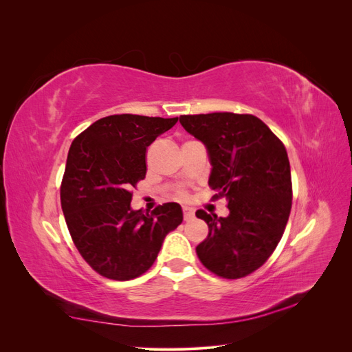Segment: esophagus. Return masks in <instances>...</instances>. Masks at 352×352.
Here are the masks:
<instances>
[{
    "instance_id": "esophagus-1",
    "label": "esophagus",
    "mask_w": 352,
    "mask_h": 352,
    "mask_svg": "<svg viewBox=\"0 0 352 352\" xmlns=\"http://www.w3.org/2000/svg\"><path fill=\"white\" fill-rule=\"evenodd\" d=\"M192 217H194V210L190 208V207H184V219H185V221L190 220Z\"/></svg>"
}]
</instances>
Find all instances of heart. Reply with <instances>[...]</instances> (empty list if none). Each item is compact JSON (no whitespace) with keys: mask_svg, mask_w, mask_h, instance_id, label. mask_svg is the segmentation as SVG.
<instances>
[{"mask_svg":"<svg viewBox=\"0 0 352 352\" xmlns=\"http://www.w3.org/2000/svg\"><path fill=\"white\" fill-rule=\"evenodd\" d=\"M177 197H179V198H186V192H185V190H179Z\"/></svg>","mask_w":352,"mask_h":352,"instance_id":"b5f03b06","label":"heart"}]
</instances>
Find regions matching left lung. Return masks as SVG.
Wrapping results in <instances>:
<instances>
[{
    "mask_svg": "<svg viewBox=\"0 0 352 352\" xmlns=\"http://www.w3.org/2000/svg\"><path fill=\"white\" fill-rule=\"evenodd\" d=\"M179 122L204 142L212 166V199L226 198L229 216L198 210L208 236L197 247L199 261L223 279H241L269 260L292 207L289 158L283 142L252 114L180 116Z\"/></svg>",
    "mask_w": 352,
    "mask_h": 352,
    "instance_id": "left-lung-1",
    "label": "left lung"
}]
</instances>
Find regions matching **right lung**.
I'll return each mask as SVG.
<instances>
[{
	"instance_id": "right-lung-1",
	"label": "right lung",
	"mask_w": 352,
	"mask_h": 352,
	"mask_svg": "<svg viewBox=\"0 0 352 352\" xmlns=\"http://www.w3.org/2000/svg\"><path fill=\"white\" fill-rule=\"evenodd\" d=\"M177 117L113 114L92 123L70 145L60 199L74 247L98 274L131 280L154 264L163 241L184 220L176 202L151 214L131 208L145 177L146 150Z\"/></svg>"
}]
</instances>
